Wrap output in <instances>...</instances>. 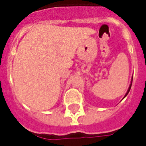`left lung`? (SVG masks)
<instances>
[{
  "label": "left lung",
  "instance_id": "8db88e82",
  "mask_svg": "<svg viewBox=\"0 0 146 146\" xmlns=\"http://www.w3.org/2000/svg\"><path fill=\"white\" fill-rule=\"evenodd\" d=\"M132 82H133V77H132V78H131V84H130V85H129V88H128V89H127V93H126V94H125V95H124V98H125V97H126V96H127V94H128L129 92H130V90H131V85H132ZM124 98H123V99H124Z\"/></svg>",
  "mask_w": 146,
  "mask_h": 146
}]
</instances>
